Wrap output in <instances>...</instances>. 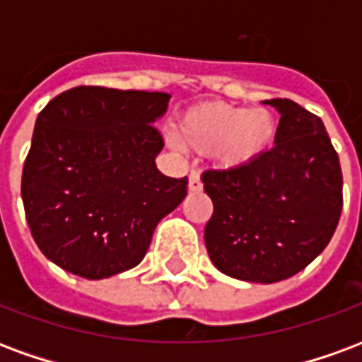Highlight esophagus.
I'll use <instances>...</instances> for the list:
<instances>
[{"mask_svg": "<svg viewBox=\"0 0 362 362\" xmlns=\"http://www.w3.org/2000/svg\"><path fill=\"white\" fill-rule=\"evenodd\" d=\"M188 188H189V192H202V189H204L202 178H199V174H197L196 170H192V173H189Z\"/></svg>", "mask_w": 362, "mask_h": 362, "instance_id": "esophagus-1", "label": "esophagus"}]
</instances>
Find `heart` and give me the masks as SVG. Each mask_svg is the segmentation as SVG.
I'll use <instances>...</instances> for the list:
<instances>
[{"label": "heart", "instance_id": "obj_1", "mask_svg": "<svg viewBox=\"0 0 362 362\" xmlns=\"http://www.w3.org/2000/svg\"><path fill=\"white\" fill-rule=\"evenodd\" d=\"M277 135V119L267 108L209 103L189 108L178 122V139L199 153L213 149L223 168L250 165Z\"/></svg>", "mask_w": 362, "mask_h": 362}]
</instances>
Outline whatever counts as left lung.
<instances>
[{
	"mask_svg": "<svg viewBox=\"0 0 362 362\" xmlns=\"http://www.w3.org/2000/svg\"><path fill=\"white\" fill-rule=\"evenodd\" d=\"M267 104L281 114L275 147L250 165L205 170L213 202L205 246L213 266L250 283L288 279L324 252L343 207L339 157L324 122L288 98Z\"/></svg>",
	"mask_w": 362,
	"mask_h": 362,
	"instance_id": "8db88e82",
	"label": "left lung"
}]
</instances>
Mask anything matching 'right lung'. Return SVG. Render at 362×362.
<instances>
[{
  "mask_svg": "<svg viewBox=\"0 0 362 362\" xmlns=\"http://www.w3.org/2000/svg\"><path fill=\"white\" fill-rule=\"evenodd\" d=\"M170 95L75 87L38 114L21 194L36 246L85 279L132 269L158 221L176 209L188 178L160 173L153 122Z\"/></svg>",
  "mask_w": 362,
  "mask_h": 362,
  "instance_id": "1",
  "label": "right lung"
}]
</instances>
